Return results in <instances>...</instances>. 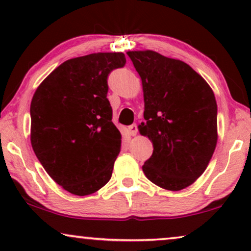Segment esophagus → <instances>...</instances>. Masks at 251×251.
<instances>
[{
  "mask_svg": "<svg viewBox=\"0 0 251 251\" xmlns=\"http://www.w3.org/2000/svg\"><path fill=\"white\" fill-rule=\"evenodd\" d=\"M137 131H138V129H137L136 125H131V126H128V133L130 136H136Z\"/></svg>",
  "mask_w": 251,
  "mask_h": 251,
  "instance_id": "esophagus-1",
  "label": "esophagus"
}]
</instances>
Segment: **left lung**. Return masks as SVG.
Listing matches in <instances>:
<instances>
[{"mask_svg":"<svg viewBox=\"0 0 251 251\" xmlns=\"http://www.w3.org/2000/svg\"><path fill=\"white\" fill-rule=\"evenodd\" d=\"M126 54L143 84L146 122L139 132L153 144L144 174L164 190H184L204 173L217 145L214 91L184 61L152 50Z\"/></svg>","mask_w":251,"mask_h":251,"instance_id":"8db88e82","label":"left lung"}]
</instances>
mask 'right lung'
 <instances>
[{
	"mask_svg": "<svg viewBox=\"0 0 251 251\" xmlns=\"http://www.w3.org/2000/svg\"><path fill=\"white\" fill-rule=\"evenodd\" d=\"M126 65L122 52L72 58L44 78L30 102V143L48 175L74 195L108 183L121 150L112 122L107 76Z\"/></svg>",
	"mask_w": 251,
	"mask_h": 251,
	"instance_id": "right-lung-1",
	"label": "right lung"
}]
</instances>
